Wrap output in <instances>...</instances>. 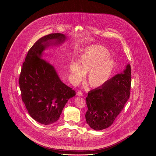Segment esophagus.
<instances>
[{
  "mask_svg": "<svg viewBox=\"0 0 156 156\" xmlns=\"http://www.w3.org/2000/svg\"><path fill=\"white\" fill-rule=\"evenodd\" d=\"M77 95L78 96H82L83 95V93L81 91H78L77 93Z\"/></svg>",
  "mask_w": 156,
  "mask_h": 156,
  "instance_id": "obj_1",
  "label": "esophagus"
}]
</instances>
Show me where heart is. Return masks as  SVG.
Masks as SVG:
<instances>
[{"label": "heart", "instance_id": "1", "mask_svg": "<svg viewBox=\"0 0 156 156\" xmlns=\"http://www.w3.org/2000/svg\"><path fill=\"white\" fill-rule=\"evenodd\" d=\"M109 51L100 46L90 47L80 57L79 64L71 62L69 71L73 83L81 81L87 73L86 81L90 86L98 87L109 79L115 65Z\"/></svg>", "mask_w": 156, "mask_h": 156}]
</instances>
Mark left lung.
I'll list each match as a JSON object with an SVG mask.
<instances>
[{
    "mask_svg": "<svg viewBox=\"0 0 156 156\" xmlns=\"http://www.w3.org/2000/svg\"><path fill=\"white\" fill-rule=\"evenodd\" d=\"M130 86L131 67L128 64L123 73L90 91L86 99L88 109L85 118L91 128L100 130L113 124L129 98Z\"/></svg>",
    "mask_w": 156,
    "mask_h": 156,
    "instance_id": "obj_1",
    "label": "left lung"
}]
</instances>
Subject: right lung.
<instances>
[{"instance_id": "1", "label": "right lung", "mask_w": 156, "mask_h": 156, "mask_svg": "<svg viewBox=\"0 0 156 156\" xmlns=\"http://www.w3.org/2000/svg\"><path fill=\"white\" fill-rule=\"evenodd\" d=\"M65 39L58 33L41 38L28 51L20 71L22 100L30 116L44 125L57 121L68 100L76 95L60 80L54 67L41 58L47 47L61 44Z\"/></svg>"}]
</instances>
